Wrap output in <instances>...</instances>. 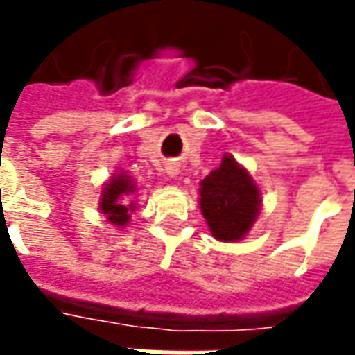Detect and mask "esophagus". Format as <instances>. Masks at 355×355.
Segmentation results:
<instances>
[{
    "label": "esophagus",
    "mask_w": 355,
    "mask_h": 355,
    "mask_svg": "<svg viewBox=\"0 0 355 355\" xmlns=\"http://www.w3.org/2000/svg\"><path fill=\"white\" fill-rule=\"evenodd\" d=\"M178 173H180V168H178L175 164L168 166V175H170V178H178Z\"/></svg>",
    "instance_id": "esophagus-1"
}]
</instances>
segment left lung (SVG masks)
Returning a JSON list of instances; mask_svg holds the SVG:
<instances>
[{
  "mask_svg": "<svg viewBox=\"0 0 355 355\" xmlns=\"http://www.w3.org/2000/svg\"><path fill=\"white\" fill-rule=\"evenodd\" d=\"M199 196L211 235L225 243L245 237L261 211L259 187L231 156H223L221 166L201 182Z\"/></svg>",
  "mask_w": 355,
  "mask_h": 355,
  "instance_id": "1",
  "label": "left lung"
}]
</instances>
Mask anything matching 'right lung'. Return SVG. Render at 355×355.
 I'll use <instances>...</instances> for the list:
<instances>
[{
  "mask_svg": "<svg viewBox=\"0 0 355 355\" xmlns=\"http://www.w3.org/2000/svg\"><path fill=\"white\" fill-rule=\"evenodd\" d=\"M136 185L126 173H116L112 180L104 185L103 198H101V211L104 213L106 221L112 225L124 227L130 221V211H134V201L130 196L134 193Z\"/></svg>",
  "mask_w": 355,
  "mask_h": 355,
  "instance_id": "1",
  "label": "right lung"
}]
</instances>
